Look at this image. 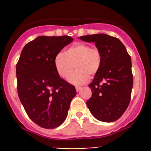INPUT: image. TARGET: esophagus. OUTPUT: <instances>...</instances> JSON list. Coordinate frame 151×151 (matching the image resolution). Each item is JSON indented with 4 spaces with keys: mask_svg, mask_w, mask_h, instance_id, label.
Segmentation results:
<instances>
[{
    "mask_svg": "<svg viewBox=\"0 0 151 151\" xmlns=\"http://www.w3.org/2000/svg\"><path fill=\"white\" fill-rule=\"evenodd\" d=\"M75 88H76V91H77V92H79V91H80L81 87V86H76Z\"/></svg>",
    "mask_w": 151,
    "mask_h": 151,
    "instance_id": "obj_1",
    "label": "esophagus"
}]
</instances>
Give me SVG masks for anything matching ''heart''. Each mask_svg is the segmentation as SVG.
Segmentation results:
<instances>
[{"mask_svg": "<svg viewBox=\"0 0 151 151\" xmlns=\"http://www.w3.org/2000/svg\"><path fill=\"white\" fill-rule=\"evenodd\" d=\"M55 70L62 78H67L74 68L78 70L68 77L72 84L79 85L86 83L91 75L96 74L101 65V55L96 48H91L86 43L74 44L64 53H60L54 61Z\"/></svg>", "mask_w": 151, "mask_h": 151, "instance_id": "1", "label": "heart"}]
</instances>
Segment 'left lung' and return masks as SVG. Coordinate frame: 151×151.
<instances>
[{
    "mask_svg": "<svg viewBox=\"0 0 151 151\" xmlns=\"http://www.w3.org/2000/svg\"><path fill=\"white\" fill-rule=\"evenodd\" d=\"M81 40L95 43L101 55V65L89 86L92 91L86 105L99 121L113 122L126 111L133 87L131 59L116 37L106 34L87 35Z\"/></svg>",
    "mask_w": 151,
    "mask_h": 151,
    "instance_id": "obj_1",
    "label": "left lung"
}]
</instances>
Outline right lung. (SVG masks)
I'll list each match as a JSON object with an SVG mask.
<instances>
[{"label": "right lung", "mask_w": 151, "mask_h": 151, "mask_svg": "<svg viewBox=\"0 0 151 151\" xmlns=\"http://www.w3.org/2000/svg\"><path fill=\"white\" fill-rule=\"evenodd\" d=\"M73 41L70 36H39L22 49L16 65L18 93L30 119L40 127L60 126L68 114L75 87L60 77L54 61Z\"/></svg>", "instance_id": "1"}]
</instances>
